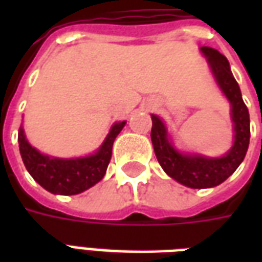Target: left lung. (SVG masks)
Listing matches in <instances>:
<instances>
[{"label":"left lung","mask_w":262,"mask_h":262,"mask_svg":"<svg viewBox=\"0 0 262 262\" xmlns=\"http://www.w3.org/2000/svg\"><path fill=\"white\" fill-rule=\"evenodd\" d=\"M202 53L208 57L214 78L220 90L231 103V119L234 122V143L230 151L220 159L201 156H187L177 151L167 137L164 123L159 116L151 115V142L154 153L163 170L176 181L189 188H212L226 181L237 170L247 153L250 143V115L243 101L237 81L231 74L229 61L223 54L212 48L203 46Z\"/></svg>","instance_id":"8db88e82"}]
</instances>
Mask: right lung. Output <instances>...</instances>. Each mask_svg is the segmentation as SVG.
<instances>
[{
	"mask_svg": "<svg viewBox=\"0 0 262 262\" xmlns=\"http://www.w3.org/2000/svg\"><path fill=\"white\" fill-rule=\"evenodd\" d=\"M126 122L112 126L108 137L98 150L90 157L75 160L50 159L43 156L28 143L20 127L18 142L24 164L33 180L46 191L59 195H77L95 185L105 176L112 157V146L116 136L123 129Z\"/></svg>",
	"mask_w": 262,
	"mask_h": 262,
	"instance_id": "obj_1",
	"label": "right lung"
}]
</instances>
